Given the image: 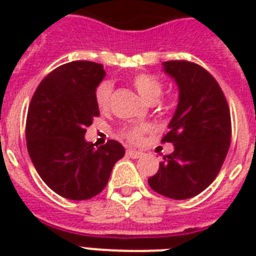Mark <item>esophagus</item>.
<instances>
[{"label":"esophagus","mask_w":256,"mask_h":256,"mask_svg":"<svg viewBox=\"0 0 256 256\" xmlns=\"http://www.w3.org/2000/svg\"><path fill=\"white\" fill-rule=\"evenodd\" d=\"M126 154H128L130 158H133V159H138V158L142 156V152H140V150H128Z\"/></svg>","instance_id":"1"}]
</instances>
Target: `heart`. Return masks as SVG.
I'll use <instances>...</instances> for the list:
<instances>
[{
  "label": "heart",
  "instance_id": "b5f03b06",
  "mask_svg": "<svg viewBox=\"0 0 256 256\" xmlns=\"http://www.w3.org/2000/svg\"><path fill=\"white\" fill-rule=\"evenodd\" d=\"M133 84L136 90L138 92V94L144 98L146 102L150 101H158L163 92V86L159 80L152 78L150 75H138L133 79ZM112 94V84L110 82H102L98 84V88L96 90V102L100 110H106L110 106ZM148 130V126L141 124V126H134L128 128L126 132V137L132 141H137L141 138V136Z\"/></svg>",
  "mask_w": 256,
  "mask_h": 256
}]
</instances>
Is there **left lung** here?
<instances>
[{
  "label": "left lung",
  "mask_w": 256,
  "mask_h": 256,
  "mask_svg": "<svg viewBox=\"0 0 256 256\" xmlns=\"http://www.w3.org/2000/svg\"><path fill=\"white\" fill-rule=\"evenodd\" d=\"M163 71L178 88V104L163 141L174 150L163 156L148 180L155 192L176 200L202 193L220 172L230 145V112L220 84L190 62H164Z\"/></svg>",
  "instance_id": "8db88e82"
}]
</instances>
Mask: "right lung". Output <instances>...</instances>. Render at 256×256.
Wrapping results in <instances>:
<instances>
[{"instance_id": "obj_1", "label": "right lung", "mask_w": 256, "mask_h": 256, "mask_svg": "<svg viewBox=\"0 0 256 256\" xmlns=\"http://www.w3.org/2000/svg\"><path fill=\"white\" fill-rule=\"evenodd\" d=\"M104 76L101 64H63L40 84L28 106L26 140L31 162L42 181L70 200L98 194L124 156L118 141L94 146L84 140L86 128L100 115L96 90Z\"/></svg>"}]
</instances>
